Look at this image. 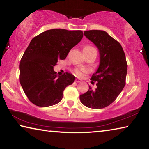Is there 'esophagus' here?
Wrapping results in <instances>:
<instances>
[{
	"mask_svg": "<svg viewBox=\"0 0 149 149\" xmlns=\"http://www.w3.org/2000/svg\"><path fill=\"white\" fill-rule=\"evenodd\" d=\"M75 82H77V83L81 82V79H79V78H76V79H75Z\"/></svg>",
	"mask_w": 149,
	"mask_h": 149,
	"instance_id": "esophagus-1",
	"label": "esophagus"
}]
</instances>
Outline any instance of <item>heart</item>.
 <instances>
[{"label": "heart", "mask_w": 149, "mask_h": 149, "mask_svg": "<svg viewBox=\"0 0 149 149\" xmlns=\"http://www.w3.org/2000/svg\"><path fill=\"white\" fill-rule=\"evenodd\" d=\"M84 49H93V47H90V46H86L84 48ZM85 72V70H76L75 71V74L78 75V76H82Z\"/></svg>", "instance_id": "b5f03b06"}]
</instances>
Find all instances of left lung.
<instances>
[{"instance_id": "left-lung-1", "label": "left lung", "mask_w": 149, "mask_h": 149, "mask_svg": "<svg viewBox=\"0 0 149 149\" xmlns=\"http://www.w3.org/2000/svg\"><path fill=\"white\" fill-rule=\"evenodd\" d=\"M85 36L95 45L100 54L99 68L91 80L97 82V88L89 86L87 91L80 95L81 102L85 107L100 109L116 99L125 85L127 64L119 42L102 30L84 31Z\"/></svg>"}]
</instances>
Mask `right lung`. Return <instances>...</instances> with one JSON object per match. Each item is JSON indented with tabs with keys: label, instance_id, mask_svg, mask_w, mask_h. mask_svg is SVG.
<instances>
[{
	"label": "right lung",
	"instance_id": "right-lung-1",
	"mask_svg": "<svg viewBox=\"0 0 149 149\" xmlns=\"http://www.w3.org/2000/svg\"><path fill=\"white\" fill-rule=\"evenodd\" d=\"M83 36L81 30L52 29L31 40L20 61L19 81L33 104L46 107L61 101L65 88L75 77L68 72L57 75L54 66L58 60L65 59Z\"/></svg>",
	"mask_w": 149,
	"mask_h": 149
}]
</instances>
